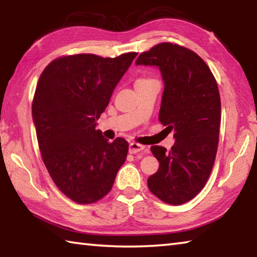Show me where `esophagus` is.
<instances>
[{
  "label": "esophagus",
  "mask_w": 257,
  "mask_h": 257,
  "mask_svg": "<svg viewBox=\"0 0 257 257\" xmlns=\"http://www.w3.org/2000/svg\"><path fill=\"white\" fill-rule=\"evenodd\" d=\"M146 147L137 143H130L129 144V153L130 154H136V153H145Z\"/></svg>",
  "instance_id": "esophagus-1"
}]
</instances>
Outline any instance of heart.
<instances>
[{"label":"heart","mask_w":257,"mask_h":257,"mask_svg":"<svg viewBox=\"0 0 257 257\" xmlns=\"http://www.w3.org/2000/svg\"><path fill=\"white\" fill-rule=\"evenodd\" d=\"M147 79H138L136 82H139V81H146Z\"/></svg>","instance_id":"heart-1"}]
</instances>
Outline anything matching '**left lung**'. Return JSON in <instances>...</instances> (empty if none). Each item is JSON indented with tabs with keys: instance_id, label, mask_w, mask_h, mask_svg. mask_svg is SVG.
Listing matches in <instances>:
<instances>
[{
	"instance_id": "8db88e82",
	"label": "left lung",
	"mask_w": 257,
	"mask_h": 257,
	"mask_svg": "<svg viewBox=\"0 0 257 257\" xmlns=\"http://www.w3.org/2000/svg\"><path fill=\"white\" fill-rule=\"evenodd\" d=\"M136 66L159 68L164 82L159 120L176 139L170 152L151 147L160 167L147 186L161 201L180 205L203 189L214 164L221 123L219 88L201 56L177 44L152 47L138 56Z\"/></svg>"
}]
</instances>
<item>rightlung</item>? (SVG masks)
Segmentation results:
<instances>
[{"instance_id":"1","label":"right lung","mask_w":257,"mask_h":257,"mask_svg":"<svg viewBox=\"0 0 257 257\" xmlns=\"http://www.w3.org/2000/svg\"><path fill=\"white\" fill-rule=\"evenodd\" d=\"M136 56H62L38 79L32 113L42 158L54 184L76 203L105 196L127 159V141L110 143L96 121Z\"/></svg>"}]
</instances>
